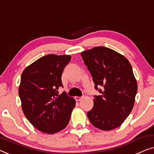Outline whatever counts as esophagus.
Instances as JSON below:
<instances>
[{
    "instance_id": "obj_1",
    "label": "esophagus",
    "mask_w": 154,
    "mask_h": 154,
    "mask_svg": "<svg viewBox=\"0 0 154 154\" xmlns=\"http://www.w3.org/2000/svg\"><path fill=\"white\" fill-rule=\"evenodd\" d=\"M74 99H75V100L76 101H81V100L82 99V97H74Z\"/></svg>"
}]
</instances>
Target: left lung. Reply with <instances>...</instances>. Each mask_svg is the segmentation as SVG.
<instances>
[{"label":"left lung","instance_id":"1","mask_svg":"<svg viewBox=\"0 0 154 154\" xmlns=\"http://www.w3.org/2000/svg\"><path fill=\"white\" fill-rule=\"evenodd\" d=\"M81 56L91 73L95 89L103 87L95 96L94 106L88 112L96 128L110 131L122 125L135 103L137 81L128 59L115 51L98 46L84 51Z\"/></svg>","mask_w":154,"mask_h":154}]
</instances>
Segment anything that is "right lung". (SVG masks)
Here are the masks:
<instances>
[{"label":"right lung","mask_w":154,"mask_h":154,"mask_svg":"<svg viewBox=\"0 0 154 154\" xmlns=\"http://www.w3.org/2000/svg\"><path fill=\"white\" fill-rule=\"evenodd\" d=\"M72 57L48 54L25 68L21 77L19 95L26 117L37 130L48 134L59 132L69 122L75 101L63 92V69Z\"/></svg>","instance_id":"right-lung-1"}]
</instances>
